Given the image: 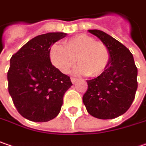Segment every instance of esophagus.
Masks as SVG:
<instances>
[{
  "label": "esophagus",
  "instance_id": "1",
  "mask_svg": "<svg viewBox=\"0 0 146 146\" xmlns=\"http://www.w3.org/2000/svg\"><path fill=\"white\" fill-rule=\"evenodd\" d=\"M77 80H78V78H71V82L73 83H75L77 82Z\"/></svg>",
  "mask_w": 146,
  "mask_h": 146
}]
</instances>
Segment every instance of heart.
Wrapping results in <instances>:
<instances>
[{"label": "heart", "mask_w": 146, "mask_h": 146, "mask_svg": "<svg viewBox=\"0 0 146 146\" xmlns=\"http://www.w3.org/2000/svg\"><path fill=\"white\" fill-rule=\"evenodd\" d=\"M51 63L60 72L68 73L76 63L74 73L96 78L105 73L111 60L109 47L86 34H78L64 41V46L54 44L50 49Z\"/></svg>", "instance_id": "b5f03b06"}]
</instances>
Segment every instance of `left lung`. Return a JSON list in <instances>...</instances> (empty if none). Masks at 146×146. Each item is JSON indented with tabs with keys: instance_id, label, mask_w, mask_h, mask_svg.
Listing matches in <instances>:
<instances>
[{
	"instance_id": "obj_1",
	"label": "left lung",
	"mask_w": 146,
	"mask_h": 146,
	"mask_svg": "<svg viewBox=\"0 0 146 146\" xmlns=\"http://www.w3.org/2000/svg\"><path fill=\"white\" fill-rule=\"evenodd\" d=\"M109 47L111 60L105 73L87 80L82 100L87 112L100 119H112L126 113L137 90V68L131 51L100 30H88Z\"/></svg>"
}]
</instances>
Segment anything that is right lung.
<instances>
[{"mask_svg": "<svg viewBox=\"0 0 146 146\" xmlns=\"http://www.w3.org/2000/svg\"><path fill=\"white\" fill-rule=\"evenodd\" d=\"M49 33L28 41L10 59L8 91L18 112L33 122H47L56 117L63 97L73 85L70 78L51 64L50 49L66 36Z\"/></svg>", "mask_w": 146, "mask_h": 146, "instance_id": "1", "label": "right lung"}]
</instances>
